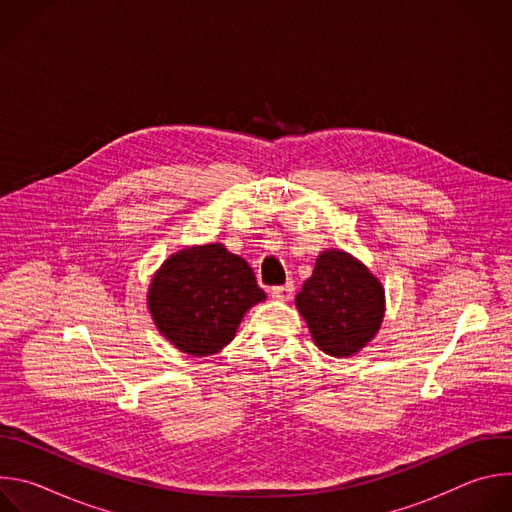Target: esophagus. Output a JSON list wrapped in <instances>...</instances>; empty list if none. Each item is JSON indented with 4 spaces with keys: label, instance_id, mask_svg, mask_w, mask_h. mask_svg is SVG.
Returning a JSON list of instances; mask_svg holds the SVG:
<instances>
[{
    "label": "esophagus",
    "instance_id": "34e87169",
    "mask_svg": "<svg viewBox=\"0 0 512 512\" xmlns=\"http://www.w3.org/2000/svg\"><path fill=\"white\" fill-rule=\"evenodd\" d=\"M291 296H294V283L287 281L285 285H277L271 287V298L277 302H289Z\"/></svg>",
    "mask_w": 512,
    "mask_h": 512
}]
</instances>
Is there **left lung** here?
<instances>
[{
  "label": "left lung",
  "mask_w": 512,
  "mask_h": 512,
  "mask_svg": "<svg viewBox=\"0 0 512 512\" xmlns=\"http://www.w3.org/2000/svg\"><path fill=\"white\" fill-rule=\"evenodd\" d=\"M310 334L330 356H352L367 346L385 316L381 281L340 249L322 251L312 277L296 296Z\"/></svg>",
  "instance_id": "left-lung-1"
}]
</instances>
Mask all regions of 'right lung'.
Instances as JSON below:
<instances>
[{
	"instance_id": "1",
	"label": "right lung",
	"mask_w": 512,
	"mask_h": 512,
	"mask_svg": "<svg viewBox=\"0 0 512 512\" xmlns=\"http://www.w3.org/2000/svg\"><path fill=\"white\" fill-rule=\"evenodd\" d=\"M265 300L249 263L221 243L170 255L148 291L150 314L180 352L208 356L223 350L245 312Z\"/></svg>"
}]
</instances>
